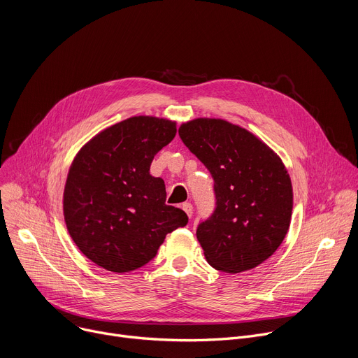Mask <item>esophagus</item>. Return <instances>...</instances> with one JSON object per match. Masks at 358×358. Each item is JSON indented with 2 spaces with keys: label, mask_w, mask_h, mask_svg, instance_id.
<instances>
[{
  "label": "esophagus",
  "mask_w": 358,
  "mask_h": 358,
  "mask_svg": "<svg viewBox=\"0 0 358 358\" xmlns=\"http://www.w3.org/2000/svg\"><path fill=\"white\" fill-rule=\"evenodd\" d=\"M184 211H185V214L191 218L192 217V206H191V203L189 202H185V203H182V207H181Z\"/></svg>",
  "instance_id": "34e87169"
}]
</instances>
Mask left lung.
Returning a JSON list of instances; mask_svg holds the SVG:
<instances>
[{"instance_id":"1","label":"left lung","mask_w":358,"mask_h":358,"mask_svg":"<svg viewBox=\"0 0 358 358\" xmlns=\"http://www.w3.org/2000/svg\"><path fill=\"white\" fill-rule=\"evenodd\" d=\"M178 134L214 178L215 208L196 227L208 264L225 273L257 268L290 225L293 191L283 163L265 143L225 120L196 119Z\"/></svg>"}]
</instances>
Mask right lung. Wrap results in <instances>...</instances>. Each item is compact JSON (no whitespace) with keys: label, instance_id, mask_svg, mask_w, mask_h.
<instances>
[{"label":"right lung","instance_id":"add662e5","mask_svg":"<svg viewBox=\"0 0 358 358\" xmlns=\"http://www.w3.org/2000/svg\"><path fill=\"white\" fill-rule=\"evenodd\" d=\"M176 123L130 117L92 138L75 157L64 192L68 231L87 259L116 273L136 271L157 255L167 234L188 222L167 206L166 185L150 174Z\"/></svg>","mask_w":358,"mask_h":358}]
</instances>
